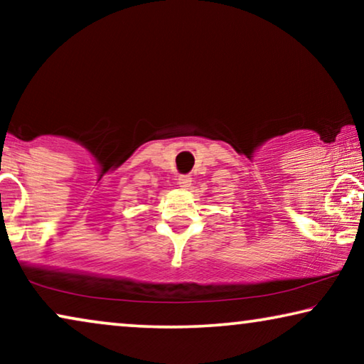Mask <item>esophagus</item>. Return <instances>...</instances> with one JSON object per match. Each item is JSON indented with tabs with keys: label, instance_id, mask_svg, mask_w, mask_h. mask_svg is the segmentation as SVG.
<instances>
[{
	"label": "esophagus",
	"instance_id": "esophagus-1",
	"mask_svg": "<svg viewBox=\"0 0 364 364\" xmlns=\"http://www.w3.org/2000/svg\"><path fill=\"white\" fill-rule=\"evenodd\" d=\"M177 183H178V187H182V188L191 187L192 186V177L191 176H178Z\"/></svg>",
	"mask_w": 364,
	"mask_h": 364
}]
</instances>
